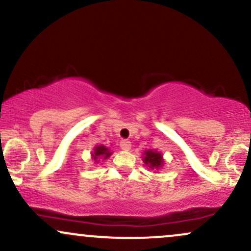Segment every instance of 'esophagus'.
<instances>
[{"mask_svg": "<svg viewBox=\"0 0 251 251\" xmlns=\"http://www.w3.org/2000/svg\"><path fill=\"white\" fill-rule=\"evenodd\" d=\"M120 148H122L124 151H128L129 149H131V142H128V140L124 139L120 142Z\"/></svg>", "mask_w": 251, "mask_h": 251, "instance_id": "esophagus-1", "label": "esophagus"}]
</instances>
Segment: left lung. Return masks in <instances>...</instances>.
Here are the masks:
<instances>
[{
  "instance_id": "8db88e82",
  "label": "left lung",
  "mask_w": 251,
  "mask_h": 251,
  "mask_svg": "<svg viewBox=\"0 0 251 251\" xmlns=\"http://www.w3.org/2000/svg\"><path fill=\"white\" fill-rule=\"evenodd\" d=\"M143 160L151 170H159L164 164L163 155L157 150H148L144 152Z\"/></svg>"
}]
</instances>
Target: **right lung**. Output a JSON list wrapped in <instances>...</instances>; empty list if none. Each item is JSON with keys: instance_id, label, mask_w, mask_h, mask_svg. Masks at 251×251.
Masks as SVG:
<instances>
[{"instance_id": "right-lung-1", "label": "right lung", "mask_w": 251, "mask_h": 251, "mask_svg": "<svg viewBox=\"0 0 251 251\" xmlns=\"http://www.w3.org/2000/svg\"><path fill=\"white\" fill-rule=\"evenodd\" d=\"M111 154L112 152H109V150L106 146L98 145L92 152V159H93L94 163L98 164L100 162V159H107Z\"/></svg>"}]
</instances>
